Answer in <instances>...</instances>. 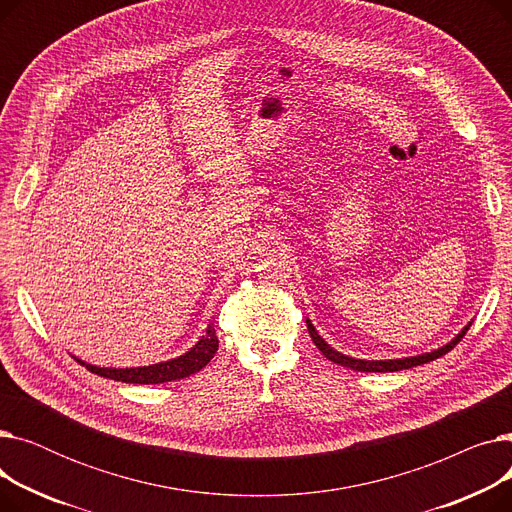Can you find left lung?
<instances>
[{
	"instance_id": "obj_1",
	"label": "left lung",
	"mask_w": 512,
	"mask_h": 512,
	"mask_svg": "<svg viewBox=\"0 0 512 512\" xmlns=\"http://www.w3.org/2000/svg\"><path fill=\"white\" fill-rule=\"evenodd\" d=\"M471 326V324H469ZM469 326L463 328L461 334H456V338H452L448 344L440 346L438 351H432V353H425V355H417V357H407V359H388V361H365V359H353V357H346L338 351H334V348L321 338L317 334V330L313 328L311 321L307 319V330H309V336L313 338L315 346L321 351V355H326V359L342 365V367H348V369H355V371H375V373H386V371H400V369H409V367H417V365H423V363H429L434 361L442 355H446L448 351H452V348L459 344L463 340V336L467 334Z\"/></svg>"
}]
</instances>
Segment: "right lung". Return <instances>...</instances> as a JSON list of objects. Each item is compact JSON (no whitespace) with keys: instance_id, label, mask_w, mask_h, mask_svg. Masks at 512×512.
<instances>
[{"instance_id":"right-lung-1","label":"right lung","mask_w":512,"mask_h":512,"mask_svg":"<svg viewBox=\"0 0 512 512\" xmlns=\"http://www.w3.org/2000/svg\"><path fill=\"white\" fill-rule=\"evenodd\" d=\"M218 336H215L213 326L207 328L205 336H201V340L186 351L184 355L164 361V363H155V365H147V367H126V369H107V367H95V365H87L80 359H76L80 365H85L91 373L101 375V378L107 380H116V382H124V384H164V382H174V380H182L193 375L197 371H201L218 351Z\"/></svg>"}]
</instances>
